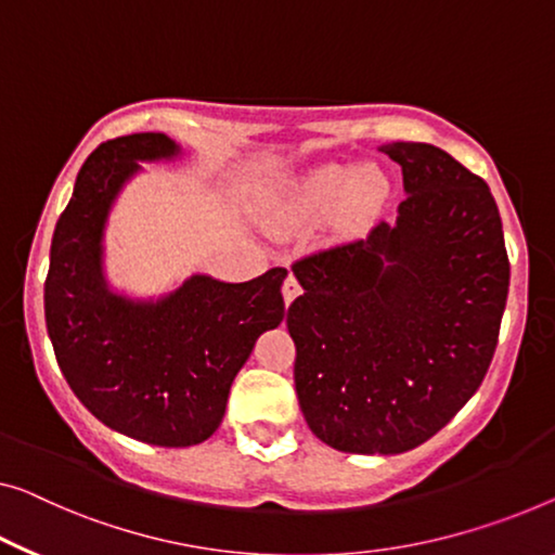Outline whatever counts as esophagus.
Masks as SVG:
<instances>
[{"instance_id": "34e87169", "label": "esophagus", "mask_w": 555, "mask_h": 555, "mask_svg": "<svg viewBox=\"0 0 555 555\" xmlns=\"http://www.w3.org/2000/svg\"><path fill=\"white\" fill-rule=\"evenodd\" d=\"M281 294H284V304H286V306L292 304V301L296 299V296L301 294V284H299V281H296V276H294V274H288V276H286V281H284V288H281Z\"/></svg>"}]
</instances>
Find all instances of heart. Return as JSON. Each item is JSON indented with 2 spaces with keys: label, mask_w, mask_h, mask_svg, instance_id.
<instances>
[{
  "label": "heart",
  "mask_w": 555,
  "mask_h": 555,
  "mask_svg": "<svg viewBox=\"0 0 555 555\" xmlns=\"http://www.w3.org/2000/svg\"><path fill=\"white\" fill-rule=\"evenodd\" d=\"M386 179L376 169L321 167L304 177L286 196L284 214L288 221L309 224L336 211L346 202L351 219H363L384 202Z\"/></svg>",
  "instance_id": "b5f03b06"
}]
</instances>
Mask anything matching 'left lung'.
I'll return each instance as SVG.
<instances>
[{
	"instance_id": "1",
	"label": "left lung",
	"mask_w": 555,
	"mask_h": 555,
	"mask_svg": "<svg viewBox=\"0 0 555 555\" xmlns=\"http://www.w3.org/2000/svg\"><path fill=\"white\" fill-rule=\"evenodd\" d=\"M382 152L401 164L396 224H376L292 267L294 384L306 424L344 453H403L478 391L499 344L508 254L491 189L421 142Z\"/></svg>"
}]
</instances>
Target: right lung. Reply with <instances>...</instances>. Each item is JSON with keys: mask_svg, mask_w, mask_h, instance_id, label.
Here are the masks:
<instances>
[{"mask_svg": "<svg viewBox=\"0 0 555 555\" xmlns=\"http://www.w3.org/2000/svg\"><path fill=\"white\" fill-rule=\"evenodd\" d=\"M181 146L159 131L99 144L56 221L44 281V319L74 396L137 441L184 449L217 431L229 388L256 338L284 319L286 269L244 284L206 274L159 299H131L104 276V229L142 162H167Z\"/></svg>", "mask_w": 555, "mask_h": 555, "instance_id": "right-lung-1", "label": "right lung"}]
</instances>
